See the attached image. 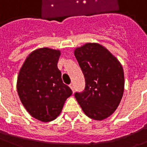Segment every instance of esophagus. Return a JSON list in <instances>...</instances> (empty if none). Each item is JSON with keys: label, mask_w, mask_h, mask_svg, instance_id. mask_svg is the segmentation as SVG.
I'll return each mask as SVG.
<instances>
[{"label": "esophagus", "mask_w": 147, "mask_h": 147, "mask_svg": "<svg viewBox=\"0 0 147 147\" xmlns=\"http://www.w3.org/2000/svg\"><path fill=\"white\" fill-rule=\"evenodd\" d=\"M69 86H70V88L71 89V90H72V91H74V88H75V86H74L73 83H71L70 85H69Z\"/></svg>", "instance_id": "34e87169"}]
</instances>
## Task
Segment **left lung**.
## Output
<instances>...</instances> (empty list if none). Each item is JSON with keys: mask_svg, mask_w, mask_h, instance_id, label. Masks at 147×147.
I'll return each mask as SVG.
<instances>
[{"mask_svg": "<svg viewBox=\"0 0 147 147\" xmlns=\"http://www.w3.org/2000/svg\"><path fill=\"white\" fill-rule=\"evenodd\" d=\"M85 78V89L75 94L86 116L105 120L117 109L123 97L124 75L120 61L98 43H86L74 51Z\"/></svg>", "mask_w": 147, "mask_h": 147, "instance_id": "left-lung-1", "label": "left lung"}]
</instances>
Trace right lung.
<instances>
[{"label":"right lung","instance_id":"add662e5","mask_svg":"<svg viewBox=\"0 0 147 147\" xmlns=\"http://www.w3.org/2000/svg\"><path fill=\"white\" fill-rule=\"evenodd\" d=\"M61 51L38 49L29 54L20 70L17 92L31 117L49 122L60 115L66 99L72 94L61 79L57 62Z\"/></svg>","mask_w":147,"mask_h":147}]
</instances>
